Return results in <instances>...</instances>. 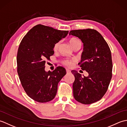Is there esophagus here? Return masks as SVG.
<instances>
[{"instance_id": "1", "label": "esophagus", "mask_w": 127, "mask_h": 127, "mask_svg": "<svg viewBox=\"0 0 127 127\" xmlns=\"http://www.w3.org/2000/svg\"><path fill=\"white\" fill-rule=\"evenodd\" d=\"M66 73H67V74L70 73V72H71V71L70 70L68 69H66Z\"/></svg>"}]
</instances>
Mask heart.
<instances>
[{
    "label": "heart",
    "instance_id": "heart-1",
    "mask_svg": "<svg viewBox=\"0 0 127 127\" xmlns=\"http://www.w3.org/2000/svg\"><path fill=\"white\" fill-rule=\"evenodd\" d=\"M69 43L70 45L71 46V47L73 48L75 45H77V44H79V43H81L80 40L76 38V37H72L69 40ZM59 45H60V43L59 42H57L56 44L54 46V47H53V50L54 51H57L59 46ZM73 60H65V61L64 62V64H65V65L68 66H70L72 65V62H73Z\"/></svg>",
    "mask_w": 127,
    "mask_h": 127
}]
</instances>
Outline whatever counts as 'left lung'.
I'll list each match as a JSON object with an SVG mask.
<instances>
[{"label":"left lung","mask_w":127,"mask_h":127,"mask_svg":"<svg viewBox=\"0 0 127 127\" xmlns=\"http://www.w3.org/2000/svg\"><path fill=\"white\" fill-rule=\"evenodd\" d=\"M69 35L78 37L83 42V51L79 65L88 73L87 77H82L77 71H71L75 76L74 97L83 104L94 103L106 93L111 80V51L104 37L94 29L73 30Z\"/></svg>","instance_id":"1"}]
</instances>
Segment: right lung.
<instances>
[{
    "mask_svg": "<svg viewBox=\"0 0 127 127\" xmlns=\"http://www.w3.org/2000/svg\"><path fill=\"white\" fill-rule=\"evenodd\" d=\"M68 33L37 25L21 41L17 55V73L24 90L34 100L46 102L55 98L58 83L66 70L58 66L52 72H46L45 61L53 55L55 45Z\"/></svg>",
    "mask_w": 127,
    "mask_h": 127,
    "instance_id": "1",
    "label": "right lung"
}]
</instances>
